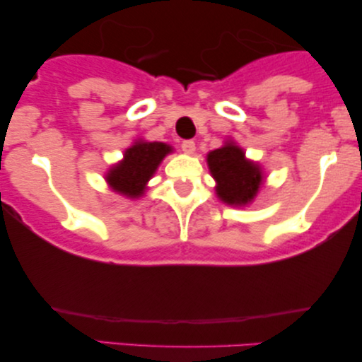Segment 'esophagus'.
Returning <instances> with one entry per match:
<instances>
[{
	"label": "esophagus",
	"instance_id": "1",
	"mask_svg": "<svg viewBox=\"0 0 362 362\" xmlns=\"http://www.w3.org/2000/svg\"><path fill=\"white\" fill-rule=\"evenodd\" d=\"M181 148H182V151L186 153V155H194L196 143L192 141V140H186V141L181 143Z\"/></svg>",
	"mask_w": 362,
	"mask_h": 362
}]
</instances>
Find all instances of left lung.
<instances>
[{
	"instance_id": "8db88e82",
	"label": "left lung",
	"mask_w": 362,
	"mask_h": 362,
	"mask_svg": "<svg viewBox=\"0 0 362 362\" xmlns=\"http://www.w3.org/2000/svg\"><path fill=\"white\" fill-rule=\"evenodd\" d=\"M207 166L217 182V197L229 206L250 204L264 182L260 166L247 160L244 150L234 141L209 151Z\"/></svg>"
}]
</instances>
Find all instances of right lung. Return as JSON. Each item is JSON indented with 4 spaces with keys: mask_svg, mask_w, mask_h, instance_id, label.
<instances>
[{
    "mask_svg": "<svg viewBox=\"0 0 362 362\" xmlns=\"http://www.w3.org/2000/svg\"><path fill=\"white\" fill-rule=\"evenodd\" d=\"M173 148L161 141L138 140L127 148L123 160L108 170L105 180L113 191L138 199L145 194L146 182L155 175L158 166Z\"/></svg>",
    "mask_w": 362,
    "mask_h": 362,
    "instance_id": "right-lung-1",
    "label": "right lung"
}]
</instances>
